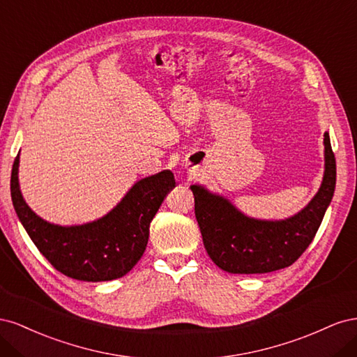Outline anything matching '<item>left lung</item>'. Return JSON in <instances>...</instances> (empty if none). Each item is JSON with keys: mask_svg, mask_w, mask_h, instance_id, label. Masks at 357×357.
<instances>
[{"mask_svg": "<svg viewBox=\"0 0 357 357\" xmlns=\"http://www.w3.org/2000/svg\"><path fill=\"white\" fill-rule=\"evenodd\" d=\"M325 144V174L316 197L304 210L284 220L248 218L220 195L192 185L202 243L211 261L231 274H264L290 266L307 250L333 197L337 165L329 134Z\"/></svg>", "mask_w": 357, "mask_h": 357, "instance_id": "8db88e82", "label": "left lung"}]
</instances>
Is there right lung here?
Returning a JSON list of instances; mask_svg holds the SVG:
<instances>
[{
    "label": "right lung",
    "mask_w": 357,
    "mask_h": 357,
    "mask_svg": "<svg viewBox=\"0 0 357 357\" xmlns=\"http://www.w3.org/2000/svg\"><path fill=\"white\" fill-rule=\"evenodd\" d=\"M19 155L10 180L12 201L20 223L40 253L63 275L82 282H109L131 271L142 259L153 220L174 174L164 169L138 180L104 218L77 226L53 225L32 211L19 188Z\"/></svg>",
    "instance_id": "add662e5"
}]
</instances>
